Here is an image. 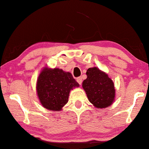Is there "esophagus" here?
Returning <instances> with one entry per match:
<instances>
[{
    "mask_svg": "<svg viewBox=\"0 0 149 149\" xmlns=\"http://www.w3.org/2000/svg\"><path fill=\"white\" fill-rule=\"evenodd\" d=\"M76 80H77L78 84H79V85H81V84H82V78H81V77H77Z\"/></svg>",
    "mask_w": 149,
    "mask_h": 149,
    "instance_id": "34e87169",
    "label": "esophagus"
}]
</instances>
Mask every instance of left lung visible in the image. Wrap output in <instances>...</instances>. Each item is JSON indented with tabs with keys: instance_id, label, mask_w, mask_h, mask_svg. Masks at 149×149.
I'll list each match as a JSON object with an SVG mask.
<instances>
[{
	"instance_id": "obj_1",
	"label": "left lung",
	"mask_w": 149,
	"mask_h": 149,
	"mask_svg": "<svg viewBox=\"0 0 149 149\" xmlns=\"http://www.w3.org/2000/svg\"><path fill=\"white\" fill-rule=\"evenodd\" d=\"M86 74L87 79L83 81L82 87L89 102L99 109L112 104L116 90L114 82L107 73L94 67L88 69Z\"/></svg>"
}]
</instances>
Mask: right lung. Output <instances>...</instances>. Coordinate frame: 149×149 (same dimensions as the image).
<instances>
[{"mask_svg": "<svg viewBox=\"0 0 149 149\" xmlns=\"http://www.w3.org/2000/svg\"><path fill=\"white\" fill-rule=\"evenodd\" d=\"M79 87L71 73L46 66L37 78L36 90L42 107L56 112L61 110L68 102L70 91Z\"/></svg>", "mask_w": 149, "mask_h": 149, "instance_id": "1", "label": "right lung"}]
</instances>
